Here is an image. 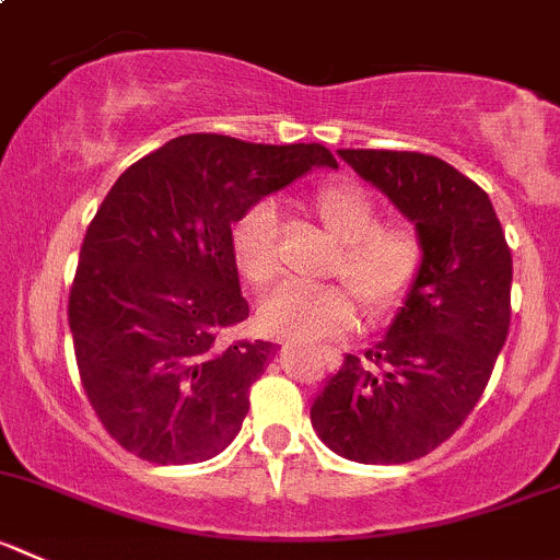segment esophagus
I'll return each instance as SVG.
<instances>
[{"instance_id":"esophagus-1","label":"esophagus","mask_w":560,"mask_h":560,"mask_svg":"<svg viewBox=\"0 0 560 560\" xmlns=\"http://www.w3.org/2000/svg\"><path fill=\"white\" fill-rule=\"evenodd\" d=\"M317 352H323V355H330V352H334V347H328V345H319V347H317Z\"/></svg>"}]
</instances>
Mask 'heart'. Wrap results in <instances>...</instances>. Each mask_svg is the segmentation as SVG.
I'll use <instances>...</instances> for the list:
<instances>
[{
  "label": "heart",
  "mask_w": 560,
  "mask_h": 560,
  "mask_svg": "<svg viewBox=\"0 0 560 560\" xmlns=\"http://www.w3.org/2000/svg\"><path fill=\"white\" fill-rule=\"evenodd\" d=\"M314 210L325 230L341 243L330 273L348 284H287L259 306L268 334L290 341L339 336L355 325V298L363 312L385 319L410 298L421 268L424 243L405 221H380L372 194L355 183H328L314 194ZM232 257L243 279L254 287L273 284L281 276L279 208L270 199L254 202L232 226Z\"/></svg>",
  "instance_id": "obj_1"
}]
</instances>
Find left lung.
<instances>
[{"instance_id":"8db88e82","label":"left lung","mask_w":560,"mask_h":560,"mask_svg":"<svg viewBox=\"0 0 560 560\" xmlns=\"http://www.w3.org/2000/svg\"><path fill=\"white\" fill-rule=\"evenodd\" d=\"M424 243V268L388 334L347 355L312 405L330 452L412 463L446 443L490 383L512 323V248L485 188L407 150H339Z\"/></svg>"}]
</instances>
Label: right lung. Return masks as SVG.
Returning a JSON list of instances; mask_svg holds the SVG:
<instances>
[{
  "instance_id": "add662e5",
  "label": "right lung",
  "mask_w": 560,
  "mask_h": 560,
  "mask_svg": "<svg viewBox=\"0 0 560 560\" xmlns=\"http://www.w3.org/2000/svg\"><path fill=\"white\" fill-rule=\"evenodd\" d=\"M312 166L336 159L323 144L188 133L106 194L81 243L68 323L86 399L125 452L191 465L235 441L279 345L219 339L248 317L232 224Z\"/></svg>"
}]
</instances>
